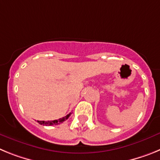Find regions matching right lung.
<instances>
[{
  "instance_id": "obj_1",
  "label": "right lung",
  "mask_w": 160,
  "mask_h": 160,
  "mask_svg": "<svg viewBox=\"0 0 160 160\" xmlns=\"http://www.w3.org/2000/svg\"><path fill=\"white\" fill-rule=\"evenodd\" d=\"M71 114V113H70L69 114H67L66 116L62 117V118H59L58 120H53V121H38V122L41 125H43V126H52V125H58V124H60V123H62L64 121H66L70 115Z\"/></svg>"
}]
</instances>
